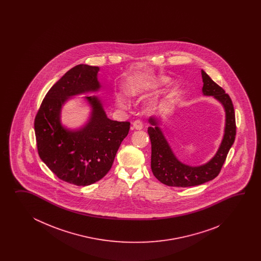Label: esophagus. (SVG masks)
Wrapping results in <instances>:
<instances>
[{"mask_svg":"<svg viewBox=\"0 0 261 261\" xmlns=\"http://www.w3.org/2000/svg\"><path fill=\"white\" fill-rule=\"evenodd\" d=\"M133 128L140 130V129L143 128V123H142V121H140V120H135V121L133 122Z\"/></svg>","mask_w":261,"mask_h":261,"instance_id":"34e87169","label":"esophagus"}]
</instances>
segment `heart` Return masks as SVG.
<instances>
[{"instance_id": "b5f03b06", "label": "heart", "mask_w": 261, "mask_h": 261, "mask_svg": "<svg viewBox=\"0 0 261 261\" xmlns=\"http://www.w3.org/2000/svg\"><path fill=\"white\" fill-rule=\"evenodd\" d=\"M167 82L165 77H155V76H147L142 75L135 77L127 85L126 91L129 97H140L150 90L156 89ZM117 102L120 106H126V100L122 96L117 95Z\"/></svg>"}]
</instances>
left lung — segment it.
<instances>
[{
    "label": "left lung",
    "mask_w": 261,
    "mask_h": 261,
    "mask_svg": "<svg viewBox=\"0 0 261 261\" xmlns=\"http://www.w3.org/2000/svg\"><path fill=\"white\" fill-rule=\"evenodd\" d=\"M201 77L203 82L202 95L213 96L221 103L225 111L223 138L217 153L210 161L199 166H191L179 161L161 128L162 117L152 116L148 119L151 125L147 133L151 141L152 172L159 181L169 187H193L215 179L220 172L235 140L236 124L231 99L203 70H201Z\"/></svg>",
    "instance_id": "1"
}]
</instances>
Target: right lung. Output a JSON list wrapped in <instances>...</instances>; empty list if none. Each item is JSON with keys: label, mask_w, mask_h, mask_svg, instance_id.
<instances>
[{"label": "right lung", "mask_w": 261, "mask_h": 261, "mask_svg": "<svg viewBox=\"0 0 261 261\" xmlns=\"http://www.w3.org/2000/svg\"><path fill=\"white\" fill-rule=\"evenodd\" d=\"M99 71L87 64L69 70L46 93L34 121L40 159L60 179L79 187L94 184L110 171L130 125L107 117L97 96L83 97L90 107L84 125L71 128L62 124L61 110L67 101L100 91Z\"/></svg>", "instance_id": "1"}]
</instances>
